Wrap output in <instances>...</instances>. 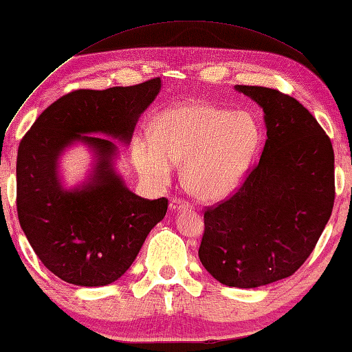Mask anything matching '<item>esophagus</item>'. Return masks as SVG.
<instances>
[{"instance_id":"1","label":"esophagus","mask_w":352,"mask_h":352,"mask_svg":"<svg viewBox=\"0 0 352 352\" xmlns=\"http://www.w3.org/2000/svg\"><path fill=\"white\" fill-rule=\"evenodd\" d=\"M169 206H170V210H174V211H182V210H191L192 206L189 205L188 202H183L182 199H174V200H170V204H169Z\"/></svg>"}]
</instances>
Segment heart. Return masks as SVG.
<instances>
[{
	"label": "heart",
	"mask_w": 352,
	"mask_h": 352,
	"mask_svg": "<svg viewBox=\"0 0 352 352\" xmlns=\"http://www.w3.org/2000/svg\"><path fill=\"white\" fill-rule=\"evenodd\" d=\"M258 142V122L248 111L189 102L156 117L153 139H138L133 161L139 174L155 183H166L172 163H183L188 191L219 200L241 183Z\"/></svg>",
	"instance_id": "obj_1"
}]
</instances>
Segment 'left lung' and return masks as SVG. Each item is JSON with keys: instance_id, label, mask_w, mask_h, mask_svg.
I'll use <instances>...</instances> for the list:
<instances>
[{"instance_id": "obj_1", "label": "left lung", "mask_w": 352, "mask_h": 352, "mask_svg": "<svg viewBox=\"0 0 352 352\" xmlns=\"http://www.w3.org/2000/svg\"><path fill=\"white\" fill-rule=\"evenodd\" d=\"M235 89L263 109L267 139L238 191L205 210L199 258L222 285L256 288L294 274L315 249L336 199L333 148L296 98Z\"/></svg>"}]
</instances>
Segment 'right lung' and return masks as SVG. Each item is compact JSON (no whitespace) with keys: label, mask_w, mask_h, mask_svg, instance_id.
<instances>
[{"label":"right lung","mask_w":352,"mask_h":352,"mask_svg":"<svg viewBox=\"0 0 352 352\" xmlns=\"http://www.w3.org/2000/svg\"><path fill=\"white\" fill-rule=\"evenodd\" d=\"M160 91V78L130 87L80 89L50 104L21 139L16 155L20 226L38 260L67 283L116 282L166 216L167 199H142L126 188L114 167L119 150L107 139L130 144L139 117ZM75 142L91 148L94 167L82 186L67 190L58 160Z\"/></svg>","instance_id":"right-lung-1"}]
</instances>
